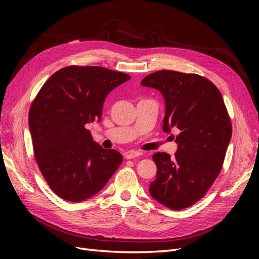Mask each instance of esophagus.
Wrapping results in <instances>:
<instances>
[{
	"label": "esophagus",
	"mask_w": 259,
	"mask_h": 259,
	"mask_svg": "<svg viewBox=\"0 0 259 259\" xmlns=\"http://www.w3.org/2000/svg\"><path fill=\"white\" fill-rule=\"evenodd\" d=\"M141 155H142V153H141L140 151L131 150V151L125 152V153H124V157H125L126 159H134V158H137V157H139V156H141Z\"/></svg>",
	"instance_id": "esophagus-1"
}]
</instances>
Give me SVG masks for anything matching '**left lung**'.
I'll use <instances>...</instances> for the list:
<instances>
[{"mask_svg":"<svg viewBox=\"0 0 259 259\" xmlns=\"http://www.w3.org/2000/svg\"><path fill=\"white\" fill-rule=\"evenodd\" d=\"M141 85L161 92L166 102L162 129H178V150L152 156L157 176L152 198L174 210L188 208L207 194L221 172L232 138V122L221 91L210 80L194 73L160 70Z\"/></svg>","mask_w":259,"mask_h":259,"instance_id":"left-lung-1","label":"left lung"}]
</instances>
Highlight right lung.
I'll return each mask as SVG.
<instances>
[{
	"label": "right lung",
	"mask_w": 259,
	"mask_h": 259,
	"mask_svg": "<svg viewBox=\"0 0 259 259\" xmlns=\"http://www.w3.org/2000/svg\"><path fill=\"white\" fill-rule=\"evenodd\" d=\"M130 75L70 65L47 80L33 100L29 126L38 169L62 199L79 202L100 191L122 162L93 141L87 123L100 120L104 99Z\"/></svg>",
	"instance_id": "obj_1"
}]
</instances>
